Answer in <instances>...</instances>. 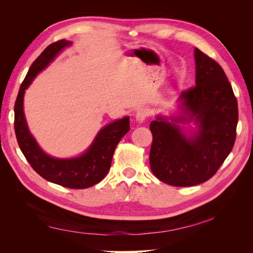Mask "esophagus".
<instances>
[{"label": "esophagus", "mask_w": 253, "mask_h": 253, "mask_svg": "<svg viewBox=\"0 0 253 253\" xmlns=\"http://www.w3.org/2000/svg\"><path fill=\"white\" fill-rule=\"evenodd\" d=\"M135 117H136V120L138 121V122H143L144 120H145V118L148 117V112H147V110L145 109H139L138 111L136 112V115H135Z\"/></svg>", "instance_id": "1"}]
</instances>
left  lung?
<instances>
[{
	"instance_id": "1",
	"label": "left lung",
	"mask_w": 253,
	"mask_h": 253,
	"mask_svg": "<svg viewBox=\"0 0 253 253\" xmlns=\"http://www.w3.org/2000/svg\"><path fill=\"white\" fill-rule=\"evenodd\" d=\"M195 86L182 91L177 114L151 122V170L168 185L190 187L210 179L230 154L239 120L237 101L220 65L194 49ZM192 124L194 127L183 125Z\"/></svg>"
}]
</instances>
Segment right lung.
Returning <instances> with one entry per match:
<instances>
[{"label":"right lung","mask_w":253,"mask_h":253,"mask_svg":"<svg viewBox=\"0 0 253 253\" xmlns=\"http://www.w3.org/2000/svg\"><path fill=\"white\" fill-rule=\"evenodd\" d=\"M72 42L60 40L45 48L30 66L22 82L14 103V131L19 147L33 169L44 179L65 188L85 189L101 181L108 174L114 151L129 131V117L126 116L104 126L81 155L72 158L52 157L45 153L30 133L24 114L25 89L37 75L45 70Z\"/></svg>","instance_id":"right-lung-1"}]
</instances>
